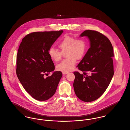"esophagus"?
I'll use <instances>...</instances> for the list:
<instances>
[{
    "label": "esophagus",
    "instance_id": "obj_1",
    "mask_svg": "<svg viewBox=\"0 0 130 130\" xmlns=\"http://www.w3.org/2000/svg\"><path fill=\"white\" fill-rule=\"evenodd\" d=\"M63 74H68V72H62Z\"/></svg>",
    "mask_w": 130,
    "mask_h": 130
}]
</instances>
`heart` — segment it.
I'll list each match as a JSON object with an SVG mask.
<instances>
[{"label": "heart", "instance_id": "heart-1", "mask_svg": "<svg viewBox=\"0 0 130 130\" xmlns=\"http://www.w3.org/2000/svg\"><path fill=\"white\" fill-rule=\"evenodd\" d=\"M61 52L52 47L48 51V55L51 59L55 62H58L62 58V53H65L67 57L57 65V70L62 72H69L74 68L76 59H81L86 53L87 44L83 38L75 39L74 37L65 36L58 44Z\"/></svg>", "mask_w": 130, "mask_h": 130}]
</instances>
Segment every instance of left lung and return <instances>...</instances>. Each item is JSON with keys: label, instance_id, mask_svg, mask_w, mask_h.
I'll return each instance as SVG.
<instances>
[{"label": "left lung", "instance_id": "left-lung-1", "mask_svg": "<svg viewBox=\"0 0 130 130\" xmlns=\"http://www.w3.org/2000/svg\"><path fill=\"white\" fill-rule=\"evenodd\" d=\"M80 37L88 38L90 47L77 66L83 74L74 73L73 86L78 99L90 102L99 98L111 81L114 74L113 51L110 40L99 32L87 30ZM87 71L91 74L88 75Z\"/></svg>", "mask_w": 130, "mask_h": 130}]
</instances>
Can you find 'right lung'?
Segmentation results:
<instances>
[{
	"instance_id": "obj_1",
	"label": "right lung",
	"mask_w": 130,
	"mask_h": 130,
	"mask_svg": "<svg viewBox=\"0 0 130 130\" xmlns=\"http://www.w3.org/2000/svg\"><path fill=\"white\" fill-rule=\"evenodd\" d=\"M62 32L63 30L32 32L22 39L19 46L17 76L25 90L37 101L51 98L56 93L62 77L59 71L53 72L46 78L44 75L55 70L48 51Z\"/></svg>"
}]
</instances>
